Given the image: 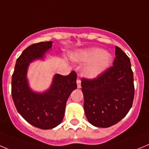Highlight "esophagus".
Returning <instances> with one entry per match:
<instances>
[{"mask_svg": "<svg viewBox=\"0 0 149 149\" xmlns=\"http://www.w3.org/2000/svg\"><path fill=\"white\" fill-rule=\"evenodd\" d=\"M76 83H77V88H81V80L78 79L76 80Z\"/></svg>", "mask_w": 149, "mask_h": 149, "instance_id": "obj_1", "label": "esophagus"}]
</instances>
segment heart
I'll return each mask as SVG.
<instances>
[{"instance_id": "heart-1", "label": "heart", "mask_w": 149, "mask_h": 149, "mask_svg": "<svg viewBox=\"0 0 149 149\" xmlns=\"http://www.w3.org/2000/svg\"><path fill=\"white\" fill-rule=\"evenodd\" d=\"M74 61L80 63H88L83 70L82 74L88 79H94L104 73L112 63V56L99 47L82 49L72 55Z\"/></svg>"}]
</instances>
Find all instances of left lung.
<instances>
[{
  "instance_id": "left-lung-1",
  "label": "left lung",
  "mask_w": 149,
  "mask_h": 149,
  "mask_svg": "<svg viewBox=\"0 0 149 149\" xmlns=\"http://www.w3.org/2000/svg\"><path fill=\"white\" fill-rule=\"evenodd\" d=\"M113 66L93 79H81L84 109L88 122L108 128L120 122L131 109L134 96L131 61L120 47H115Z\"/></svg>"
}]
</instances>
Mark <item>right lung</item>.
<instances>
[{"instance_id": "obj_1", "label": "right lung", "mask_w": 149, "mask_h": 149, "mask_svg": "<svg viewBox=\"0 0 149 149\" xmlns=\"http://www.w3.org/2000/svg\"><path fill=\"white\" fill-rule=\"evenodd\" d=\"M52 46L53 41H45L26 48L16 61L12 77V96L18 112L29 124L45 130L61 123L68 99L77 88L74 71L66 76L55 74L50 87L43 92H36L29 87V64L36 60H44Z\"/></svg>"}]
</instances>
